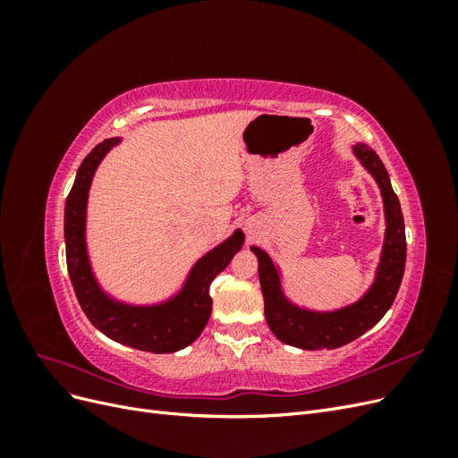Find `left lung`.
<instances>
[{"instance_id": "obj_1", "label": "left lung", "mask_w": 458, "mask_h": 458, "mask_svg": "<svg viewBox=\"0 0 458 458\" xmlns=\"http://www.w3.org/2000/svg\"><path fill=\"white\" fill-rule=\"evenodd\" d=\"M353 155L378 183L386 216V237L377 276L361 298L352 306L336 311H311L298 308L284 296L279 267L275 266L269 254L258 246H250V250L258 258V275L263 301H266L267 325L276 338L288 345H294V348L335 350L365 335L392 308L401 279H403L407 259L405 224L399 199L390 183V175H387L377 152L365 143L353 145Z\"/></svg>"}]
</instances>
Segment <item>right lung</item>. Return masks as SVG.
Returning a JSON list of instances; mask_svg holds the SVG:
<instances>
[{"label":"right lung","mask_w":458,"mask_h":458,"mask_svg":"<svg viewBox=\"0 0 458 458\" xmlns=\"http://www.w3.org/2000/svg\"><path fill=\"white\" fill-rule=\"evenodd\" d=\"M120 143V137L97 145L80 164L74 185L64 204L66 267L81 310L105 336L130 348L150 353H172L187 348L204 330L212 313L210 284L237 254L244 233L234 231L227 241L204 254L187 275L179 293L155 306H131L108 296L97 283L86 246V214L89 187L97 165L106 152Z\"/></svg>","instance_id":"obj_1"}]
</instances>
